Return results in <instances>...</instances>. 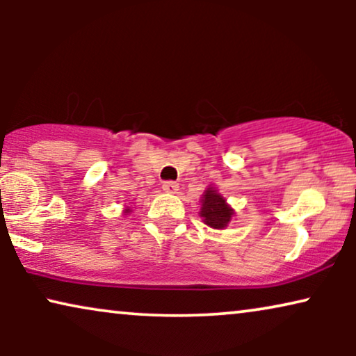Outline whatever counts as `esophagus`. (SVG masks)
<instances>
[{"label":"esophagus","mask_w":356,"mask_h":356,"mask_svg":"<svg viewBox=\"0 0 356 356\" xmlns=\"http://www.w3.org/2000/svg\"><path fill=\"white\" fill-rule=\"evenodd\" d=\"M162 189H163L165 193L173 194V193L178 191V183H175V181H165V183L162 184Z\"/></svg>","instance_id":"esophagus-1"}]
</instances>
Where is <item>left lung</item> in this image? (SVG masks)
Returning <instances> with one entry per match:
<instances>
[{
	"label": "left lung",
	"mask_w": 356,
	"mask_h": 356,
	"mask_svg": "<svg viewBox=\"0 0 356 356\" xmlns=\"http://www.w3.org/2000/svg\"><path fill=\"white\" fill-rule=\"evenodd\" d=\"M202 207L199 216L204 218V223L211 228L222 230L228 225L233 217V209L227 204V199L217 191L216 188L209 186L202 194Z\"/></svg>",
	"instance_id": "left-lung-1"
}]
</instances>
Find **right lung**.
Masks as SVG:
<instances>
[{"mask_svg":"<svg viewBox=\"0 0 356 356\" xmlns=\"http://www.w3.org/2000/svg\"><path fill=\"white\" fill-rule=\"evenodd\" d=\"M131 212V209H124V213H129Z\"/></svg>","mask_w":356,"mask_h":356,"instance_id":"1","label":"right lung"}]
</instances>
